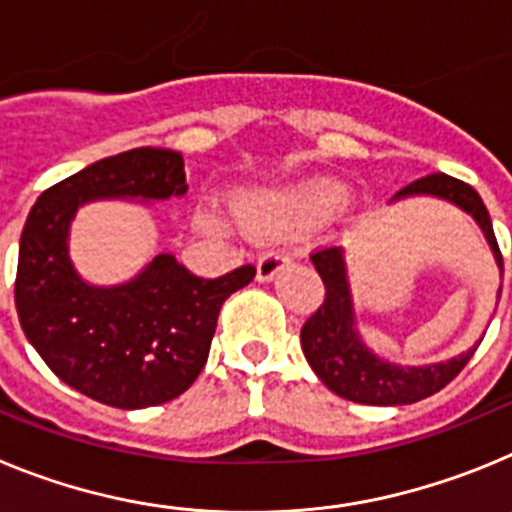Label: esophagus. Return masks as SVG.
Here are the masks:
<instances>
[{"instance_id":"esophagus-1","label":"esophagus","mask_w":512,"mask_h":512,"mask_svg":"<svg viewBox=\"0 0 512 512\" xmlns=\"http://www.w3.org/2000/svg\"><path fill=\"white\" fill-rule=\"evenodd\" d=\"M289 261L292 259H289V253L284 251L264 253V256L259 259V264H256V279H259V282H271V279L277 277L279 271H282Z\"/></svg>"}]
</instances>
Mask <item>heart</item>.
Segmentation results:
<instances>
[{"label": "heart", "instance_id": "1", "mask_svg": "<svg viewBox=\"0 0 512 512\" xmlns=\"http://www.w3.org/2000/svg\"><path fill=\"white\" fill-rule=\"evenodd\" d=\"M341 202L343 192L338 184L312 179L282 192L243 194L235 210L253 233H292L336 212Z\"/></svg>", "mask_w": 512, "mask_h": 512}]
</instances>
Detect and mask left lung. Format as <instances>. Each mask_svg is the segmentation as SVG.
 I'll list each match as a JSON object with an SVG mask.
<instances>
[{
    "instance_id": "1",
    "label": "left lung",
    "mask_w": 512,
    "mask_h": 512,
    "mask_svg": "<svg viewBox=\"0 0 512 512\" xmlns=\"http://www.w3.org/2000/svg\"><path fill=\"white\" fill-rule=\"evenodd\" d=\"M408 197H436L472 215L490 243L497 266L503 271V256L497 248L490 212L469 184L449 174H431L400 189L392 202L408 200ZM310 259L325 284V302L302 325L300 343L312 372L343 400L361 402V405H410L443 390L477 351L479 343H474L454 359L423 366H405L377 356L361 338L354 292L348 282L346 251L341 246H330L315 251ZM500 292L503 289H497V300H500Z\"/></svg>"
}]
</instances>
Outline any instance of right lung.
<instances>
[{
	"instance_id": "add662e5",
	"label": "right lung",
	"mask_w": 512,
	"mask_h": 512,
	"mask_svg": "<svg viewBox=\"0 0 512 512\" xmlns=\"http://www.w3.org/2000/svg\"><path fill=\"white\" fill-rule=\"evenodd\" d=\"M184 179L182 153L133 148L45 189L22 228L15 305L25 338L61 382L112 408H151L187 392L210 354L220 307L256 277L246 264L200 279L171 253L112 287L76 271L69 230L79 207L184 197Z\"/></svg>"
}]
</instances>
